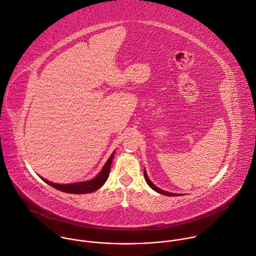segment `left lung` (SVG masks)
<instances>
[{"instance_id": "1", "label": "left lung", "mask_w": 256, "mask_h": 256, "mask_svg": "<svg viewBox=\"0 0 256 256\" xmlns=\"http://www.w3.org/2000/svg\"><path fill=\"white\" fill-rule=\"evenodd\" d=\"M144 177H145V180H146V182H147V184L154 190V191H156V192H158V193H160V194H163V195H167V196H180V195H182V194H177V193H171V192H167V191H165V190H162V189H160L159 187H157V186H155L153 183H152V181L148 178V176H147V173H146V171L144 170Z\"/></svg>"}]
</instances>
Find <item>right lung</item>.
<instances>
[{"mask_svg": "<svg viewBox=\"0 0 256 256\" xmlns=\"http://www.w3.org/2000/svg\"><path fill=\"white\" fill-rule=\"evenodd\" d=\"M114 154H115V151L111 154V156L106 161L105 165L103 166L101 171L97 174V176L94 177L93 179H90V180L81 181V182H74V183H69V184H61V183L59 184V183L51 182V181H49V180H47V179H45L41 176L40 177L43 181H45L50 186L56 188L57 190L66 192V193H71V194L91 193V192H94V191L98 190L100 187H102L103 184L108 179L109 173H110V168H111V163H112Z\"/></svg>", "mask_w": 256, "mask_h": 256, "instance_id": "right-lung-1", "label": "right lung"}]
</instances>
